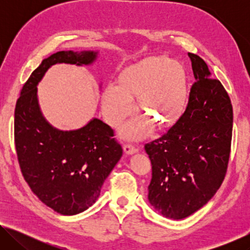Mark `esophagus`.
Returning a JSON list of instances; mask_svg holds the SVG:
<instances>
[{
  "label": "esophagus",
  "mask_w": 250,
  "mask_h": 250,
  "mask_svg": "<svg viewBox=\"0 0 250 250\" xmlns=\"http://www.w3.org/2000/svg\"><path fill=\"white\" fill-rule=\"evenodd\" d=\"M124 151H125V154H129V155L135 153V152H138V150L135 149L133 146H131V145H125L124 146Z\"/></svg>",
  "instance_id": "1"
}]
</instances>
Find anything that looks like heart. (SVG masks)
<instances>
[{"mask_svg":"<svg viewBox=\"0 0 250 250\" xmlns=\"http://www.w3.org/2000/svg\"><path fill=\"white\" fill-rule=\"evenodd\" d=\"M146 118H138L121 129L126 139L146 137L150 122L160 128L175 125L186 104V74L180 62L167 57H150L125 68L119 86L109 83L103 94V113L110 125L117 126L134 110L133 98Z\"/></svg>","mask_w":250,"mask_h":250,"instance_id":"obj_1","label":"heart"}]
</instances>
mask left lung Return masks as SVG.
Listing matches in <instances>:
<instances>
[{"mask_svg": "<svg viewBox=\"0 0 250 250\" xmlns=\"http://www.w3.org/2000/svg\"><path fill=\"white\" fill-rule=\"evenodd\" d=\"M195 83L183 115L145 146L152 164L150 204L164 217L183 219L204 206L225 177L230 153L232 107L208 66L188 53Z\"/></svg>", "mask_w": 250, "mask_h": 250, "instance_id": "1", "label": "left lung"}]
</instances>
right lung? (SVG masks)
I'll return each instance as SVG.
<instances>
[{"instance_id":"right-lung-1","label":"right lung","mask_w":250,"mask_h":250,"mask_svg":"<svg viewBox=\"0 0 250 250\" xmlns=\"http://www.w3.org/2000/svg\"><path fill=\"white\" fill-rule=\"evenodd\" d=\"M94 50H62L45 58L21 90L14 113L15 147L21 171L32 192L62 215H75L94 204L122 156L113 130L97 118L77 130L55 128L41 111L37 84L56 64L91 65Z\"/></svg>"}]
</instances>
